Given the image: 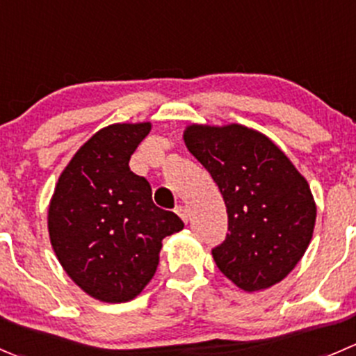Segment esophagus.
Wrapping results in <instances>:
<instances>
[{
  "label": "esophagus",
  "mask_w": 356,
  "mask_h": 356,
  "mask_svg": "<svg viewBox=\"0 0 356 356\" xmlns=\"http://www.w3.org/2000/svg\"><path fill=\"white\" fill-rule=\"evenodd\" d=\"M175 212H177V216L181 217L182 220H184V222H188L189 220V210L186 209V207H177V210H175Z\"/></svg>",
  "instance_id": "1"
}]
</instances>
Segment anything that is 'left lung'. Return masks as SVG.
I'll return each mask as SVG.
<instances>
[{"label":"left lung","instance_id":"left-lung-1","mask_svg":"<svg viewBox=\"0 0 356 356\" xmlns=\"http://www.w3.org/2000/svg\"><path fill=\"white\" fill-rule=\"evenodd\" d=\"M189 153L209 170L226 203V240L212 248L224 277L247 292L284 280L313 236L316 205L284 151L243 125H191Z\"/></svg>","mask_w":356,"mask_h":356}]
</instances>
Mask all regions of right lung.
Here are the masks:
<instances>
[{
  "label": "right lung",
  "instance_id": "obj_1",
  "mask_svg": "<svg viewBox=\"0 0 356 356\" xmlns=\"http://www.w3.org/2000/svg\"><path fill=\"white\" fill-rule=\"evenodd\" d=\"M151 123H116L86 140L58 177L48 233L79 289L104 302L139 296L156 273L161 240L184 222L160 209L151 186L129 167Z\"/></svg>",
  "mask_w": 356,
  "mask_h": 356
}]
</instances>
